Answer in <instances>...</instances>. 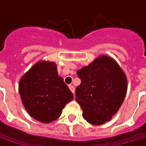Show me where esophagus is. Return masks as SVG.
I'll use <instances>...</instances> for the list:
<instances>
[{
  "label": "esophagus",
  "instance_id": "esophagus-1",
  "mask_svg": "<svg viewBox=\"0 0 146 146\" xmlns=\"http://www.w3.org/2000/svg\"><path fill=\"white\" fill-rule=\"evenodd\" d=\"M69 89H70V90L73 92V94H74V91H75V88H74V86H73V85H69Z\"/></svg>",
  "mask_w": 146,
  "mask_h": 146
}]
</instances>
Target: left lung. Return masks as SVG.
Here are the masks:
<instances>
[{
    "label": "left lung",
    "instance_id": "left-lung-1",
    "mask_svg": "<svg viewBox=\"0 0 146 146\" xmlns=\"http://www.w3.org/2000/svg\"><path fill=\"white\" fill-rule=\"evenodd\" d=\"M81 84L75 90L84 118L94 125L109 121L123 104L127 78L117 63L102 56L77 71Z\"/></svg>",
    "mask_w": 146,
    "mask_h": 146
}]
</instances>
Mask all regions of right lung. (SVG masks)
<instances>
[{
    "label": "right lung",
    "mask_w": 146,
    "mask_h": 146,
    "mask_svg": "<svg viewBox=\"0 0 146 146\" xmlns=\"http://www.w3.org/2000/svg\"><path fill=\"white\" fill-rule=\"evenodd\" d=\"M19 94L24 107L35 119L48 123L56 120L73 93L58 76L56 63L40 62L19 82Z\"/></svg>",
    "instance_id": "right-lung-1"
}]
</instances>
